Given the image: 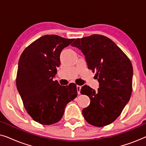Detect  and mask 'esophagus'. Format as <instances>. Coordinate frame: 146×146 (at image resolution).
Segmentation results:
<instances>
[{
  "label": "esophagus",
  "instance_id": "esophagus-1",
  "mask_svg": "<svg viewBox=\"0 0 146 146\" xmlns=\"http://www.w3.org/2000/svg\"><path fill=\"white\" fill-rule=\"evenodd\" d=\"M76 88H77V92H78V94H80L81 86H80L77 85V86H76Z\"/></svg>",
  "mask_w": 146,
  "mask_h": 146
}]
</instances>
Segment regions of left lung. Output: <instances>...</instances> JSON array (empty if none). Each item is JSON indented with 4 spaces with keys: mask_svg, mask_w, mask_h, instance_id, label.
Masks as SVG:
<instances>
[{
    "mask_svg": "<svg viewBox=\"0 0 146 146\" xmlns=\"http://www.w3.org/2000/svg\"><path fill=\"white\" fill-rule=\"evenodd\" d=\"M85 56L88 68L96 72L98 91L84 86L82 94L87 95L90 104L82 114L90 124L103 127L116 119L130 99L133 68L125 53L103 35H93L77 38L71 44Z\"/></svg>",
    "mask_w": 146,
    "mask_h": 146,
    "instance_id": "1",
    "label": "left lung"
}]
</instances>
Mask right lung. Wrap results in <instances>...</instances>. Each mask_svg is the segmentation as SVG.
Masks as SVG:
<instances>
[{
  "label": "right lung",
  "instance_id": "1",
  "mask_svg": "<svg viewBox=\"0 0 146 146\" xmlns=\"http://www.w3.org/2000/svg\"><path fill=\"white\" fill-rule=\"evenodd\" d=\"M74 38L45 35L23 52L18 66L17 87L28 113L43 125L57 123L68 103L77 96L76 85H60L53 78L60 66V55Z\"/></svg>",
  "mask_w": 146,
  "mask_h": 146
}]
</instances>
